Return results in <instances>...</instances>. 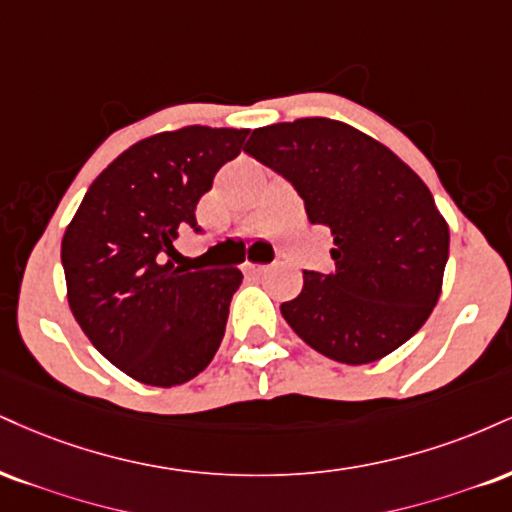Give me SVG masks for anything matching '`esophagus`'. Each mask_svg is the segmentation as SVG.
Returning a JSON list of instances; mask_svg holds the SVG:
<instances>
[{
    "label": "esophagus",
    "mask_w": 512,
    "mask_h": 512,
    "mask_svg": "<svg viewBox=\"0 0 512 512\" xmlns=\"http://www.w3.org/2000/svg\"><path fill=\"white\" fill-rule=\"evenodd\" d=\"M243 269L248 274H262V272H267V264H255V262H245L243 264Z\"/></svg>",
    "instance_id": "obj_1"
}]
</instances>
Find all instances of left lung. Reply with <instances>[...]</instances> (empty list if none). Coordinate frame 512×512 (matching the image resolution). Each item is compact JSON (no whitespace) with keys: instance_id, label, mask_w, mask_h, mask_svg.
<instances>
[{"instance_id":"8db88e82","label":"left lung","mask_w":512,"mask_h":512,"mask_svg":"<svg viewBox=\"0 0 512 512\" xmlns=\"http://www.w3.org/2000/svg\"><path fill=\"white\" fill-rule=\"evenodd\" d=\"M245 152L286 178L307 219L334 236V269L303 272V291L281 305L295 334L346 365L415 336L441 295L451 240L422 178L386 145L322 116L257 128Z\"/></svg>"}]
</instances>
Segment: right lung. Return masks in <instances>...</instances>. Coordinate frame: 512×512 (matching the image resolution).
I'll return each mask as SVG.
<instances>
[{
    "mask_svg": "<svg viewBox=\"0 0 512 512\" xmlns=\"http://www.w3.org/2000/svg\"><path fill=\"white\" fill-rule=\"evenodd\" d=\"M248 128L186 126L121 152L61 240L73 317L112 365L147 386L186 384L212 362L240 269L188 272L166 257Z\"/></svg>",
    "mask_w": 512,
    "mask_h": 512,
    "instance_id": "right-lung-1",
    "label": "right lung"
}]
</instances>
